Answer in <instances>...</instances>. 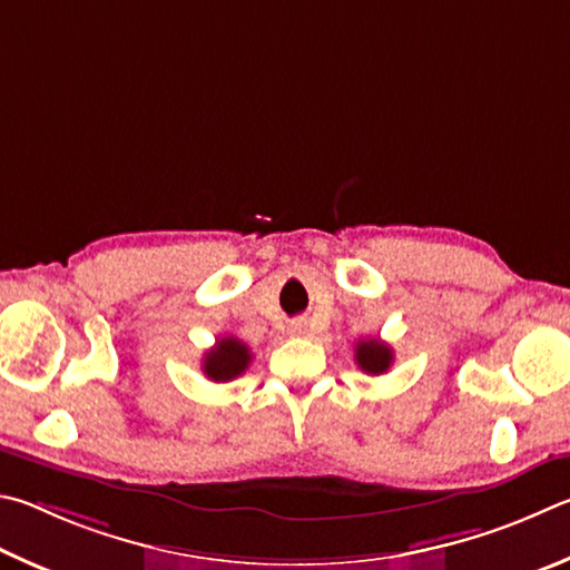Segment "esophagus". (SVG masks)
<instances>
[{"label":"esophagus","instance_id":"34e87169","mask_svg":"<svg viewBox=\"0 0 570 570\" xmlns=\"http://www.w3.org/2000/svg\"><path fill=\"white\" fill-rule=\"evenodd\" d=\"M305 331H307V325L303 321L291 323V335H305Z\"/></svg>","mask_w":570,"mask_h":570}]
</instances>
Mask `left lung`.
<instances>
[{
  "label": "left lung",
  "mask_w": 570,
  "mask_h": 570,
  "mask_svg": "<svg viewBox=\"0 0 570 570\" xmlns=\"http://www.w3.org/2000/svg\"><path fill=\"white\" fill-rule=\"evenodd\" d=\"M355 363L367 375L387 373V367L393 365L391 345L377 341V337H367V341H361L355 345Z\"/></svg>",
  "instance_id": "left-lung-1"
}]
</instances>
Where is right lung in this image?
Segmentation results:
<instances>
[{
  "mask_svg": "<svg viewBox=\"0 0 570 570\" xmlns=\"http://www.w3.org/2000/svg\"><path fill=\"white\" fill-rule=\"evenodd\" d=\"M249 361H253L249 347L243 341H237V337L227 335V337H219L215 347H209L205 353L203 373L213 383H227L233 381V377L243 375L247 371Z\"/></svg>",
  "mask_w": 570,
  "mask_h": 570,
  "instance_id": "add662e5",
  "label": "right lung"
}]
</instances>
